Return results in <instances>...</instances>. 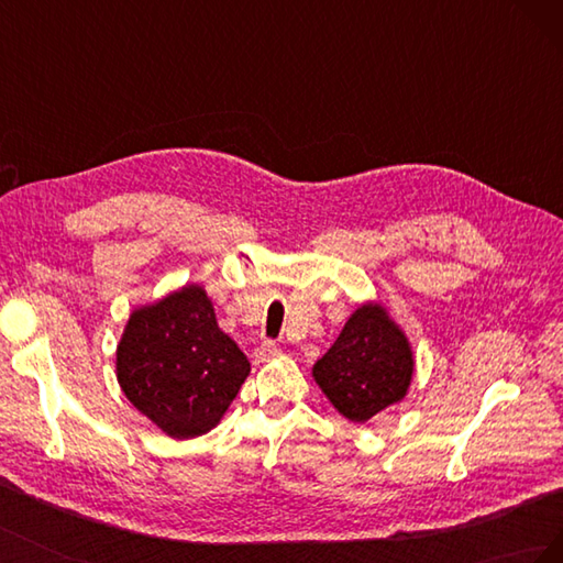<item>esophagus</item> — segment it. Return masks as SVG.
<instances>
[{
	"instance_id": "34e87169",
	"label": "esophagus",
	"mask_w": 563,
	"mask_h": 563,
	"mask_svg": "<svg viewBox=\"0 0 563 563\" xmlns=\"http://www.w3.org/2000/svg\"><path fill=\"white\" fill-rule=\"evenodd\" d=\"M253 354H255V360H258V362H269L272 356L279 354V347L272 343V340H265V343H261L258 347H255Z\"/></svg>"
}]
</instances>
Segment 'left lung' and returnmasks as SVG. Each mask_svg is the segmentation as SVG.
I'll return each mask as SVG.
<instances>
[{"instance_id": "left-lung-1", "label": "left lung", "mask_w": 563, "mask_h": 563, "mask_svg": "<svg viewBox=\"0 0 563 563\" xmlns=\"http://www.w3.org/2000/svg\"><path fill=\"white\" fill-rule=\"evenodd\" d=\"M312 376L323 395L352 422H366L406 397L413 376L408 338L380 302L356 308Z\"/></svg>"}]
</instances>
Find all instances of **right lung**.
Returning a JSON list of instances; mask_svg holds the SVG:
<instances>
[{
    "label": "right lung",
    "instance_id": "obj_1",
    "mask_svg": "<svg viewBox=\"0 0 563 563\" xmlns=\"http://www.w3.org/2000/svg\"><path fill=\"white\" fill-rule=\"evenodd\" d=\"M251 364L218 329L197 284L133 310L117 345V380L126 399L174 439L207 434L225 416Z\"/></svg>",
    "mask_w": 563,
    "mask_h": 563
}]
</instances>
